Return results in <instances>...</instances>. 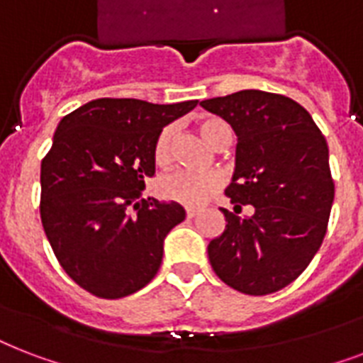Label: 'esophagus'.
I'll return each mask as SVG.
<instances>
[{
	"mask_svg": "<svg viewBox=\"0 0 363 363\" xmlns=\"http://www.w3.org/2000/svg\"><path fill=\"white\" fill-rule=\"evenodd\" d=\"M196 215H198V211L190 209V207H188V209H186V216H188V218H194V216H196Z\"/></svg>",
	"mask_w": 363,
	"mask_h": 363,
	"instance_id": "obj_1",
	"label": "esophagus"
}]
</instances>
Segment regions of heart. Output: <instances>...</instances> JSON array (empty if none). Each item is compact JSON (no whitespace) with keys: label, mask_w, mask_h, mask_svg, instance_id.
Here are the masks:
<instances>
[{"label":"heart","mask_w":363,"mask_h":363,"mask_svg":"<svg viewBox=\"0 0 363 363\" xmlns=\"http://www.w3.org/2000/svg\"><path fill=\"white\" fill-rule=\"evenodd\" d=\"M199 131L213 147H218L224 139L232 137V130L220 118L209 116L199 122ZM173 128L165 125L156 135L152 147V158L156 165H167L173 156ZM222 186V177L215 171H188L175 169L158 179V192L162 198L177 201L188 207L203 205L213 194Z\"/></svg>","instance_id":"1"}]
</instances>
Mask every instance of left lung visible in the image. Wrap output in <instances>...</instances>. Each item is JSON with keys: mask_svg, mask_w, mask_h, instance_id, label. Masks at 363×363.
Masks as SVG:
<instances>
[{"mask_svg": "<svg viewBox=\"0 0 363 363\" xmlns=\"http://www.w3.org/2000/svg\"><path fill=\"white\" fill-rule=\"evenodd\" d=\"M238 135L235 171L226 188L233 211L207 252L220 281L248 296H265L296 281L318 252L328 230L333 186L328 143L294 99L241 90L201 101Z\"/></svg>", "mask_w": 363, "mask_h": 363, "instance_id": "8db88e82", "label": "left lung"}]
</instances>
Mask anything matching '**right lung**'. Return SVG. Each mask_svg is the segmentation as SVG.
Returning a JSON list of instances; mask_svg holds the SVG:
<instances>
[{
  "mask_svg": "<svg viewBox=\"0 0 363 363\" xmlns=\"http://www.w3.org/2000/svg\"><path fill=\"white\" fill-rule=\"evenodd\" d=\"M196 105L101 98L60 121L41 162V222L60 265L86 292L124 298L158 273L165 235L186 213L139 198L156 169V135Z\"/></svg>",
  "mask_w": 363,
  "mask_h": 363,
  "instance_id": "add662e5",
  "label": "right lung"
}]
</instances>
